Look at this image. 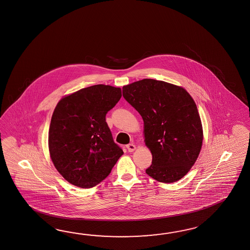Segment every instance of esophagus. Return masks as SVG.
<instances>
[{
  "mask_svg": "<svg viewBox=\"0 0 250 250\" xmlns=\"http://www.w3.org/2000/svg\"><path fill=\"white\" fill-rule=\"evenodd\" d=\"M126 147H127L128 152H133L134 150H136V146L132 144V143L128 144V145L126 146Z\"/></svg>",
  "mask_w": 250,
  "mask_h": 250,
  "instance_id": "obj_1",
  "label": "esophagus"
}]
</instances>
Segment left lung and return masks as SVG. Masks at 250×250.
<instances>
[{
  "label": "left lung",
  "instance_id": "1",
  "mask_svg": "<svg viewBox=\"0 0 250 250\" xmlns=\"http://www.w3.org/2000/svg\"><path fill=\"white\" fill-rule=\"evenodd\" d=\"M122 94L144 122V142L152 154L146 173L165 184L182 179L203 146V125L192 96L182 86L155 79L124 85Z\"/></svg>",
  "mask_w": 250,
  "mask_h": 250
}]
</instances>
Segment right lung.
Listing matches in <instances>:
<instances>
[{"label":"right lung","mask_w":250,"mask_h":250,"mask_svg":"<svg viewBox=\"0 0 250 250\" xmlns=\"http://www.w3.org/2000/svg\"><path fill=\"white\" fill-rule=\"evenodd\" d=\"M121 97V88L96 84L58 102L48 130V149L58 173L71 185L97 186L123 155L105 121Z\"/></svg>","instance_id":"add662e5"}]
</instances>
